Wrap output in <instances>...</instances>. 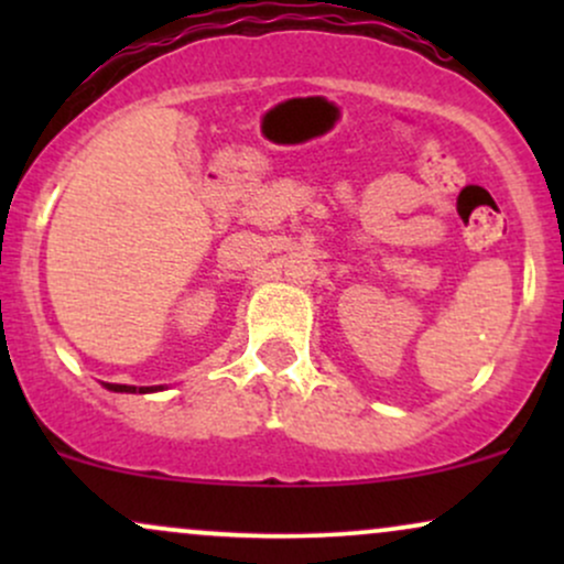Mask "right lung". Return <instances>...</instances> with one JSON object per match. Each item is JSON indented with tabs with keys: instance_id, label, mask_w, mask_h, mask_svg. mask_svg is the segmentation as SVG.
I'll use <instances>...</instances> for the list:
<instances>
[{
	"instance_id": "1",
	"label": "right lung",
	"mask_w": 564,
	"mask_h": 564,
	"mask_svg": "<svg viewBox=\"0 0 564 564\" xmlns=\"http://www.w3.org/2000/svg\"><path fill=\"white\" fill-rule=\"evenodd\" d=\"M102 387H106V390H111V392H159V390H164V384H159V387H132V384H108V381H102Z\"/></svg>"
}]
</instances>
